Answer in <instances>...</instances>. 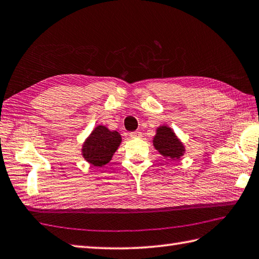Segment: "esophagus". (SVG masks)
<instances>
[{
  "label": "esophagus",
  "mask_w": 259,
  "mask_h": 259,
  "mask_svg": "<svg viewBox=\"0 0 259 259\" xmlns=\"http://www.w3.org/2000/svg\"><path fill=\"white\" fill-rule=\"evenodd\" d=\"M141 136L140 131H134V133H130V137L131 138H138V137Z\"/></svg>",
  "instance_id": "1"
}]
</instances>
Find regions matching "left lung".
Returning a JSON list of instances; mask_svg holds the SVG:
<instances>
[{"instance_id": "1", "label": "left lung", "mask_w": 259, "mask_h": 259, "mask_svg": "<svg viewBox=\"0 0 259 259\" xmlns=\"http://www.w3.org/2000/svg\"><path fill=\"white\" fill-rule=\"evenodd\" d=\"M153 143L155 148L166 158L179 159L184 153V146L177 139L173 130L166 125L157 129Z\"/></svg>"}]
</instances>
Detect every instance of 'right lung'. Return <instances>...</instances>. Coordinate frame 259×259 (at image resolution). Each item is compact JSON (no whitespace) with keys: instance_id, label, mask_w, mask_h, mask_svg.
I'll return each instance as SVG.
<instances>
[{"instance_id":"add662e5","label":"right lung","mask_w":259,"mask_h":259,"mask_svg":"<svg viewBox=\"0 0 259 259\" xmlns=\"http://www.w3.org/2000/svg\"><path fill=\"white\" fill-rule=\"evenodd\" d=\"M121 143V136L116 131H110L104 125H99L85 141L83 157L92 165L102 167L112 158Z\"/></svg>"}]
</instances>
